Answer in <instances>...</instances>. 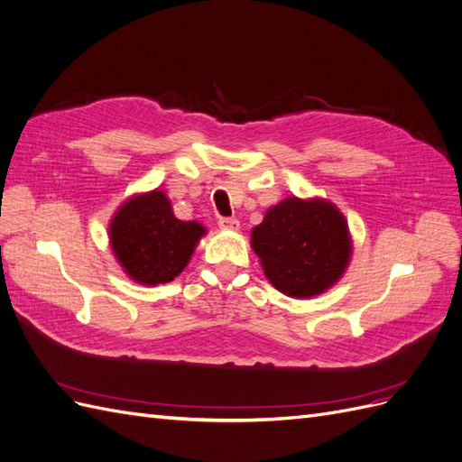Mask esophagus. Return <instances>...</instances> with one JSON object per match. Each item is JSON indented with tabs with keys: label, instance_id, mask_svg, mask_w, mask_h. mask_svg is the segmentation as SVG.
I'll return each mask as SVG.
<instances>
[{
	"label": "esophagus",
	"instance_id": "esophagus-1",
	"mask_svg": "<svg viewBox=\"0 0 462 462\" xmlns=\"http://www.w3.org/2000/svg\"><path fill=\"white\" fill-rule=\"evenodd\" d=\"M217 226L221 229H239L241 223H239V219H236V217H219Z\"/></svg>",
	"mask_w": 462,
	"mask_h": 462
}]
</instances>
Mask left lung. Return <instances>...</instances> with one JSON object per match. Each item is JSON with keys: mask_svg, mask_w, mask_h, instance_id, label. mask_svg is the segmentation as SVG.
<instances>
[{"mask_svg": "<svg viewBox=\"0 0 462 462\" xmlns=\"http://www.w3.org/2000/svg\"><path fill=\"white\" fill-rule=\"evenodd\" d=\"M253 248L273 287L289 297L324 292L351 258V239L337 208L295 197L268 209L253 229Z\"/></svg>", "mask_w": 462, "mask_h": 462, "instance_id": "left-lung-1", "label": "left lung"}]
</instances>
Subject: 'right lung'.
I'll use <instances>...</instances> for the list:
<instances>
[{
	"label": "right lung",
	"instance_id": "add662e5",
	"mask_svg": "<svg viewBox=\"0 0 462 462\" xmlns=\"http://www.w3.org/2000/svg\"><path fill=\"white\" fill-rule=\"evenodd\" d=\"M204 231L197 221L177 219L165 194L152 190L119 208L109 239L129 277L143 285H160L185 270Z\"/></svg>",
	"mask_w": 462,
	"mask_h": 462
}]
</instances>
